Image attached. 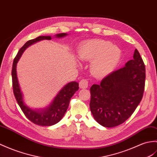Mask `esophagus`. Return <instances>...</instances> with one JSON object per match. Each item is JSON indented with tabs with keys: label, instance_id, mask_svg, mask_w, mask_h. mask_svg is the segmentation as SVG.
<instances>
[{
	"label": "esophagus",
	"instance_id": "obj_1",
	"mask_svg": "<svg viewBox=\"0 0 157 157\" xmlns=\"http://www.w3.org/2000/svg\"><path fill=\"white\" fill-rule=\"evenodd\" d=\"M79 85L80 88H87V87H88V81H87V79H82L79 81Z\"/></svg>",
	"mask_w": 157,
	"mask_h": 157
}]
</instances>
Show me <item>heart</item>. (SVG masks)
Here are the masks:
<instances>
[{
	"label": "heart",
	"mask_w": 157,
	"mask_h": 157,
	"mask_svg": "<svg viewBox=\"0 0 157 157\" xmlns=\"http://www.w3.org/2000/svg\"><path fill=\"white\" fill-rule=\"evenodd\" d=\"M121 50L110 42L104 40H93L79 47L80 59L92 61L90 68L96 77H104L114 70L121 57Z\"/></svg>",
	"instance_id": "heart-1"
}]
</instances>
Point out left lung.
I'll return each mask as SVG.
<instances>
[{
    "mask_svg": "<svg viewBox=\"0 0 157 157\" xmlns=\"http://www.w3.org/2000/svg\"><path fill=\"white\" fill-rule=\"evenodd\" d=\"M146 71L137 49L133 59L112 72L100 84L90 87V110L94 119L106 128L121 124L130 117L143 98Z\"/></svg>",
    "mask_w": 157,
    "mask_h": 157,
    "instance_id": "obj_1",
    "label": "left lung"
}]
</instances>
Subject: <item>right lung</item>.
<instances>
[{
    "instance_id": "obj_1",
    "label": "right lung",
    "mask_w": 157,
    "mask_h": 157,
    "mask_svg": "<svg viewBox=\"0 0 157 157\" xmlns=\"http://www.w3.org/2000/svg\"><path fill=\"white\" fill-rule=\"evenodd\" d=\"M66 35V33H60L57 34L56 37H62ZM43 39L51 40L52 37H51V36H39L35 39L29 40L20 49L13 61L12 68V82L14 97H15L18 104L19 105L21 110L23 111L25 116L31 122L35 124L49 126L56 124L63 118L65 112L67 110L71 97L74 96L76 91H78L79 89V83L75 82L67 83L58 93L53 102L44 111L37 112L33 110L25 105L23 101V95H22L21 92L17 76V63L22 53L27 47L32 45L33 43Z\"/></svg>"
}]
</instances>
